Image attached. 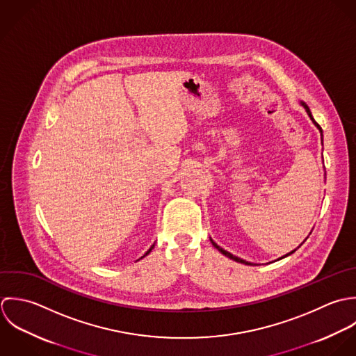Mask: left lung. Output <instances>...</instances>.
Segmentation results:
<instances>
[{
    "instance_id": "left-lung-1",
    "label": "left lung",
    "mask_w": 356,
    "mask_h": 356,
    "mask_svg": "<svg viewBox=\"0 0 356 356\" xmlns=\"http://www.w3.org/2000/svg\"><path fill=\"white\" fill-rule=\"evenodd\" d=\"M300 104H301V106H302V107H304V108H305V111H307V114H308V117H309V118H311V121H312V122H314V125H315V127H316V128H318V131H319V132H321V138H322V140H323V135H322V134H323V132H322V128H321V127H319V124H318V122H316V121H315V120H314V117H312V114H311V110H309V107H308V106H307V104H305V103H304V102H302V100H300ZM307 238H308V236H307ZM307 238H305V239H304V242H305V241H307ZM211 242H212V245H213L214 248H216V249H217V250H218V252H220V253H221V254H224V256H227V257H228V259H231V260H234V261H236V263H242V264H246V266H253V263H250V261H246V260H242V259H239V257H236V256H234V254H231V253H229V252H227V250H224V249H222V248H220V246H218V245H217V243H216V242H213V239H212V238H211ZM304 242H301V245H302V243H304ZM301 245H300V246H301ZM300 246H298V248H300ZM296 250H297V248H296V249H294V250H291V252H289V253H286V254H284V256H282V257H280V259H278V260H282V259H284V257H287V256H290V254H291V253H294V252H296ZM254 266H256V264H254Z\"/></svg>"
}]
</instances>
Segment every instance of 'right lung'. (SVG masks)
I'll use <instances>...</instances> for the list:
<instances>
[{"label":"right lung","instance_id":"add662e5","mask_svg":"<svg viewBox=\"0 0 356 356\" xmlns=\"http://www.w3.org/2000/svg\"><path fill=\"white\" fill-rule=\"evenodd\" d=\"M152 249H154V245H152V246H151V248H149V249H148V250H147V252H145V253H144V256H142V257H140V259H143V257H145V256H147V254H148V253H149V252H151V250H152ZM140 259H139V260H140Z\"/></svg>","mask_w":356,"mask_h":356}]
</instances>
